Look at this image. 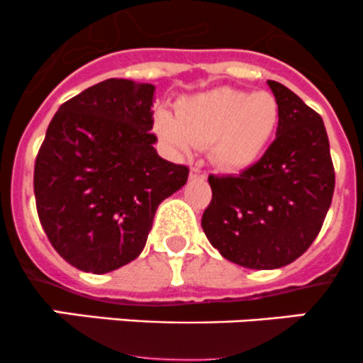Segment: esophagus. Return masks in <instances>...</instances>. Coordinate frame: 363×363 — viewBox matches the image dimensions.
<instances>
[{
  "instance_id": "esophagus-1",
  "label": "esophagus",
  "mask_w": 363,
  "mask_h": 363,
  "mask_svg": "<svg viewBox=\"0 0 363 363\" xmlns=\"http://www.w3.org/2000/svg\"><path fill=\"white\" fill-rule=\"evenodd\" d=\"M189 175H191V177H202V179H205V172L200 167H193L191 172H189Z\"/></svg>"
}]
</instances>
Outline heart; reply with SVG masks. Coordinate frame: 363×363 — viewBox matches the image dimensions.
I'll return each mask as SVG.
<instances>
[{
  "mask_svg": "<svg viewBox=\"0 0 363 363\" xmlns=\"http://www.w3.org/2000/svg\"><path fill=\"white\" fill-rule=\"evenodd\" d=\"M279 124V104L269 91L247 93L218 87L179 101L177 113L160 111L156 128L174 151L188 155L211 145V156L226 170L258 160Z\"/></svg>",
  "mask_w": 363,
  "mask_h": 363,
  "instance_id": "heart-1",
  "label": "heart"
}]
</instances>
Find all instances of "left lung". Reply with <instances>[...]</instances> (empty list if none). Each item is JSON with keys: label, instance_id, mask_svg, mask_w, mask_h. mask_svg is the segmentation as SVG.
Segmentation results:
<instances>
[{"label": "left lung", "instance_id": "1", "mask_svg": "<svg viewBox=\"0 0 363 363\" xmlns=\"http://www.w3.org/2000/svg\"><path fill=\"white\" fill-rule=\"evenodd\" d=\"M276 140L239 175H208L212 200L202 216L208 242L246 269L295 262L323 226L335 186L323 119L276 80Z\"/></svg>", "mask_w": 363, "mask_h": 363}]
</instances>
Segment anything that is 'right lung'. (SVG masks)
Instances as JSON below:
<instances>
[{"mask_svg":"<svg viewBox=\"0 0 363 363\" xmlns=\"http://www.w3.org/2000/svg\"><path fill=\"white\" fill-rule=\"evenodd\" d=\"M152 84L108 79L65 101L35 161L36 211L52 247L84 272L133 262L156 208L189 168L158 156Z\"/></svg>","mask_w":363,"mask_h":363,"instance_id":"add662e5","label":"right lung"}]
</instances>
